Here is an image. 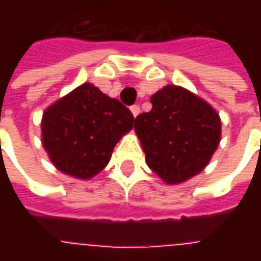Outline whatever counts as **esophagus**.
Returning a JSON list of instances; mask_svg holds the SVG:
<instances>
[{"label": "esophagus", "mask_w": 261, "mask_h": 261, "mask_svg": "<svg viewBox=\"0 0 261 261\" xmlns=\"http://www.w3.org/2000/svg\"><path fill=\"white\" fill-rule=\"evenodd\" d=\"M130 109H131V113H133V116H134V117H137V116L140 114V112H141L138 105H134V106H131Z\"/></svg>", "instance_id": "1"}]
</instances>
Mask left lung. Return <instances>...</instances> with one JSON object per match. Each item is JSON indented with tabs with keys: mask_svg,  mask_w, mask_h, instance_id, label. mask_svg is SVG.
<instances>
[{
	"mask_svg": "<svg viewBox=\"0 0 261 261\" xmlns=\"http://www.w3.org/2000/svg\"><path fill=\"white\" fill-rule=\"evenodd\" d=\"M152 109L136 117L149 169L168 185L198 175L221 140V119L204 99L181 86L166 85L151 96Z\"/></svg>",
	"mask_w": 261,
	"mask_h": 261,
	"instance_id": "1",
	"label": "left lung"
}]
</instances>
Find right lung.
Segmentation results:
<instances>
[{
  "label": "right lung",
  "instance_id": "obj_1",
  "mask_svg": "<svg viewBox=\"0 0 261 261\" xmlns=\"http://www.w3.org/2000/svg\"><path fill=\"white\" fill-rule=\"evenodd\" d=\"M133 125L134 116L124 105L86 82L44 110L43 147L57 169L88 180L105 169Z\"/></svg>",
  "mask_w": 261,
  "mask_h": 261
}]
</instances>
